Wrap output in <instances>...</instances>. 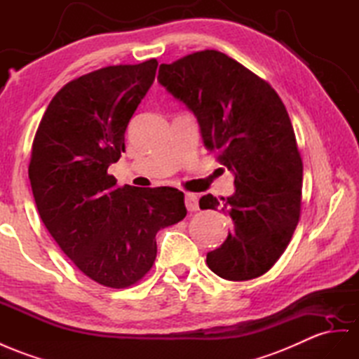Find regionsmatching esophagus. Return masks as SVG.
I'll return each instance as SVG.
<instances>
[{
	"instance_id": "1",
	"label": "esophagus",
	"mask_w": 359,
	"mask_h": 359,
	"mask_svg": "<svg viewBox=\"0 0 359 359\" xmlns=\"http://www.w3.org/2000/svg\"><path fill=\"white\" fill-rule=\"evenodd\" d=\"M185 205H187V209L191 210V212H196V210H198V197L196 194H191V192H187Z\"/></svg>"
}]
</instances>
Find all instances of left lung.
<instances>
[{
	"instance_id": "obj_1",
	"label": "left lung",
	"mask_w": 359,
	"mask_h": 359,
	"mask_svg": "<svg viewBox=\"0 0 359 359\" xmlns=\"http://www.w3.org/2000/svg\"><path fill=\"white\" fill-rule=\"evenodd\" d=\"M158 80L194 114L205 147L235 176L231 197L200 198V209L222 208L232 218L208 267L227 280L262 276L300 217L303 163L287 109L267 81L215 50L162 63Z\"/></svg>"
}]
</instances>
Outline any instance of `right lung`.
<instances>
[{
    "label": "right lung",
    "mask_w": 359,
    "mask_h": 359,
    "mask_svg": "<svg viewBox=\"0 0 359 359\" xmlns=\"http://www.w3.org/2000/svg\"><path fill=\"white\" fill-rule=\"evenodd\" d=\"M156 69L150 59L69 81L33 141L29 177L41 219L80 271L110 288L142 279L158 253L156 233L187 215L182 191L116 188L107 172L126 151V128Z\"/></svg>",
    "instance_id": "obj_1"
}]
</instances>
